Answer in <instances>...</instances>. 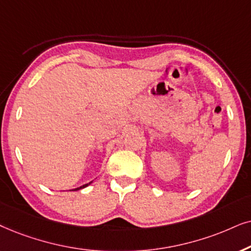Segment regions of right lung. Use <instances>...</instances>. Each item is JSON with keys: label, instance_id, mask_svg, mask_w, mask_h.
Here are the masks:
<instances>
[{"label": "right lung", "instance_id": "obj_1", "mask_svg": "<svg viewBox=\"0 0 251 251\" xmlns=\"http://www.w3.org/2000/svg\"><path fill=\"white\" fill-rule=\"evenodd\" d=\"M88 186V183H86V185H83L81 187H79V188H75V189H72V190H78V189H81V188H85V187Z\"/></svg>", "mask_w": 251, "mask_h": 251}]
</instances>
